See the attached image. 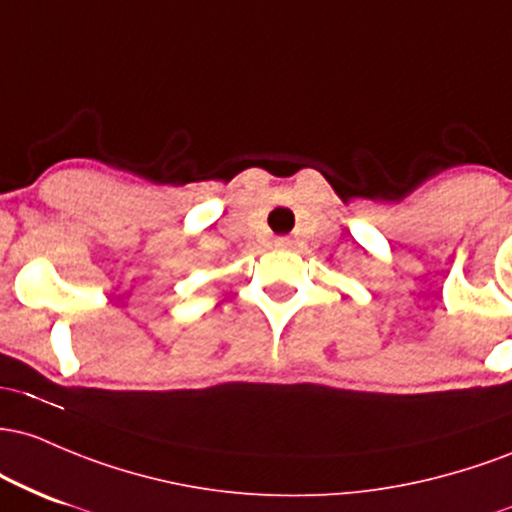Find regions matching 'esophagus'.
I'll use <instances>...</instances> for the list:
<instances>
[{
    "label": "esophagus",
    "mask_w": 512,
    "mask_h": 512,
    "mask_svg": "<svg viewBox=\"0 0 512 512\" xmlns=\"http://www.w3.org/2000/svg\"><path fill=\"white\" fill-rule=\"evenodd\" d=\"M292 239L290 237H278L275 239V249H290Z\"/></svg>",
    "instance_id": "34e87169"
}]
</instances>
